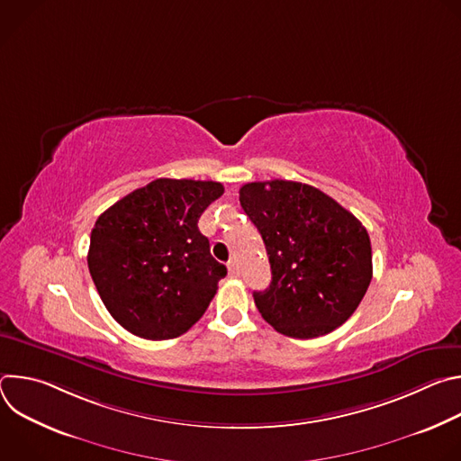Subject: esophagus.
<instances>
[{
    "label": "esophagus",
    "instance_id": "obj_1",
    "mask_svg": "<svg viewBox=\"0 0 461 461\" xmlns=\"http://www.w3.org/2000/svg\"><path fill=\"white\" fill-rule=\"evenodd\" d=\"M228 272H230V277H239V268H237V262L233 258L228 262Z\"/></svg>",
    "mask_w": 461,
    "mask_h": 461
}]
</instances>
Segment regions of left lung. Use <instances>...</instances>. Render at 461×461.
Listing matches in <instances>:
<instances>
[{
	"mask_svg": "<svg viewBox=\"0 0 461 461\" xmlns=\"http://www.w3.org/2000/svg\"><path fill=\"white\" fill-rule=\"evenodd\" d=\"M239 194L272 268L270 286L253 292L262 319L295 339L336 330L356 312L372 279L365 226L308 184L249 182Z\"/></svg>",
	"mask_w": 461,
	"mask_h": 461,
	"instance_id": "left-lung-1",
	"label": "left lung"
}]
</instances>
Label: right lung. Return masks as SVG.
Instances as JSON below:
<instances>
[{"mask_svg": "<svg viewBox=\"0 0 461 461\" xmlns=\"http://www.w3.org/2000/svg\"><path fill=\"white\" fill-rule=\"evenodd\" d=\"M222 193L213 180L157 178L98 217L87 265L105 308L127 332L173 339L204 315L228 270L196 222Z\"/></svg>", "mask_w": 461, "mask_h": 461, "instance_id": "add662e5", "label": "right lung"}]
</instances>
